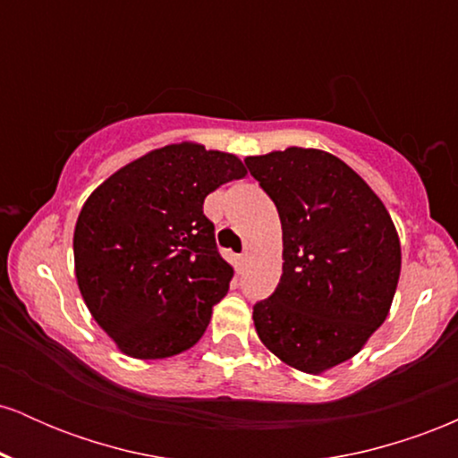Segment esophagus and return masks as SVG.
Segmentation results:
<instances>
[{
  "mask_svg": "<svg viewBox=\"0 0 458 458\" xmlns=\"http://www.w3.org/2000/svg\"><path fill=\"white\" fill-rule=\"evenodd\" d=\"M245 262H247V256L245 254L234 256V269H236V273H241V271L245 269Z\"/></svg>",
  "mask_w": 458,
  "mask_h": 458,
  "instance_id": "obj_1",
  "label": "esophagus"
}]
</instances>
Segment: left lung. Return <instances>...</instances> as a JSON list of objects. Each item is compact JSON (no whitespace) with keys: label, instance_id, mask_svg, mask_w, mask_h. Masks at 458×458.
<instances>
[{"label":"left lung","instance_id":"left-lung-1","mask_svg":"<svg viewBox=\"0 0 458 458\" xmlns=\"http://www.w3.org/2000/svg\"><path fill=\"white\" fill-rule=\"evenodd\" d=\"M282 222V277L256 301L262 344L297 370L360 353L390 312L401 243L377 193L329 152L293 148L247 157Z\"/></svg>","mask_w":458,"mask_h":458}]
</instances>
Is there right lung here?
<instances>
[{"instance_id": "obj_1", "label": "right lung", "mask_w": 458, "mask_h": 458, "mask_svg": "<svg viewBox=\"0 0 458 458\" xmlns=\"http://www.w3.org/2000/svg\"><path fill=\"white\" fill-rule=\"evenodd\" d=\"M245 174L234 155L185 141L124 165L83 204L77 284L120 351L161 360L202 338L233 280L204 198Z\"/></svg>"}]
</instances>
